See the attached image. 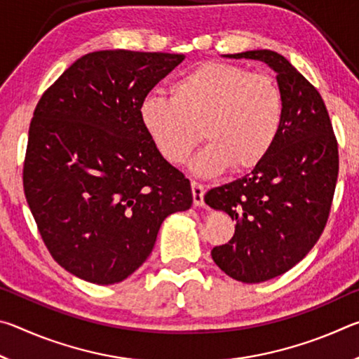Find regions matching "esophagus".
Masks as SVG:
<instances>
[{
	"label": "esophagus",
	"instance_id": "1",
	"mask_svg": "<svg viewBox=\"0 0 359 359\" xmlns=\"http://www.w3.org/2000/svg\"><path fill=\"white\" fill-rule=\"evenodd\" d=\"M191 193H193V203L194 205H204V187L201 184H198V182H191Z\"/></svg>",
	"mask_w": 359,
	"mask_h": 359
}]
</instances>
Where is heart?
I'll return each instance as SVG.
<instances>
[{
  "label": "heart",
  "instance_id": "obj_1",
  "mask_svg": "<svg viewBox=\"0 0 359 359\" xmlns=\"http://www.w3.org/2000/svg\"><path fill=\"white\" fill-rule=\"evenodd\" d=\"M139 117L158 154L171 165L187 163L203 129L209 144L191 168L210 177L229 166L247 171L264 160L282 131L285 100L269 76L204 63L179 77L171 96H145Z\"/></svg>",
  "mask_w": 359,
  "mask_h": 359
}]
</instances>
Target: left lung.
I'll list each match as a JSON object with an SVG mask.
<instances>
[{
	"instance_id": "8db88e82",
	"label": "left lung",
	"mask_w": 359,
	"mask_h": 359,
	"mask_svg": "<svg viewBox=\"0 0 359 359\" xmlns=\"http://www.w3.org/2000/svg\"><path fill=\"white\" fill-rule=\"evenodd\" d=\"M228 58L264 62L285 100L282 131L264 160L204 196L236 220L234 236L212 248V259L234 280L259 283L285 274L317 244L336 190L339 150L320 93L287 58L272 50Z\"/></svg>"
}]
</instances>
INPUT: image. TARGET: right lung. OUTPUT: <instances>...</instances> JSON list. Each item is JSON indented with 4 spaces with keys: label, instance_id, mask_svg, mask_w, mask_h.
<instances>
[{
    "label": "right lung",
    "instance_id": "obj_1",
    "mask_svg": "<svg viewBox=\"0 0 359 359\" xmlns=\"http://www.w3.org/2000/svg\"><path fill=\"white\" fill-rule=\"evenodd\" d=\"M184 55L100 50L41 96L23 190L57 263L82 280H125L154 250L163 220L191 208L190 180L145 133L139 106Z\"/></svg>",
    "mask_w": 359,
    "mask_h": 359
}]
</instances>
